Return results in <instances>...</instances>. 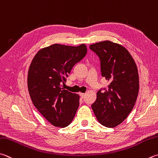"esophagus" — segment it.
<instances>
[{
	"label": "esophagus",
	"mask_w": 158,
	"mask_h": 158,
	"mask_svg": "<svg viewBox=\"0 0 158 158\" xmlns=\"http://www.w3.org/2000/svg\"><path fill=\"white\" fill-rule=\"evenodd\" d=\"M79 95L81 96V98H84V97H85V93H79Z\"/></svg>",
	"instance_id": "34e87169"
}]
</instances>
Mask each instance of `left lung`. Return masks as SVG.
Returning a JSON list of instances; mask_svg holds the SVG:
<instances>
[{
    "mask_svg": "<svg viewBox=\"0 0 158 158\" xmlns=\"http://www.w3.org/2000/svg\"><path fill=\"white\" fill-rule=\"evenodd\" d=\"M99 57L102 75L110 82L108 89L97 93L92 108L100 124L114 128L127 119L139 93V74L135 62L122 45L110 41L90 45Z\"/></svg>",
    "mask_w": 158,
    "mask_h": 158,
    "instance_id": "8db88e82",
    "label": "left lung"
}]
</instances>
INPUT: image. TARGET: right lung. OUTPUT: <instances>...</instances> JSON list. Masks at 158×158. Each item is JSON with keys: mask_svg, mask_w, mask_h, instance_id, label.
<instances>
[{"mask_svg": "<svg viewBox=\"0 0 158 158\" xmlns=\"http://www.w3.org/2000/svg\"><path fill=\"white\" fill-rule=\"evenodd\" d=\"M87 53L86 45L53 44L40 50L32 59L27 74V87L37 110L56 127H68L75 116L79 95L65 90L72 68Z\"/></svg>", "mask_w": 158, "mask_h": 158, "instance_id": "obj_1", "label": "right lung"}]
</instances>
